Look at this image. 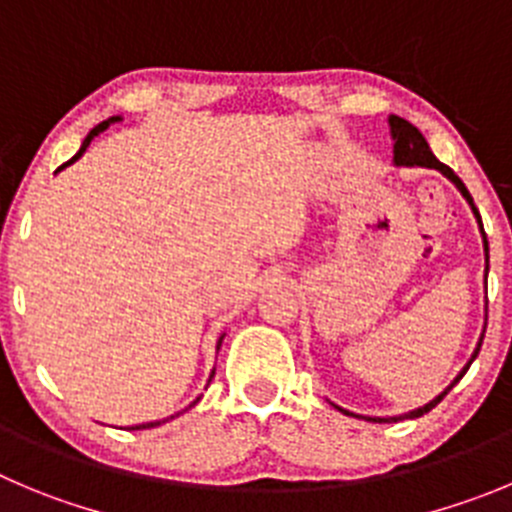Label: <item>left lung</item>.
I'll return each instance as SVG.
<instances>
[{
  "mask_svg": "<svg viewBox=\"0 0 512 512\" xmlns=\"http://www.w3.org/2000/svg\"><path fill=\"white\" fill-rule=\"evenodd\" d=\"M389 131H391V138H394V164H396V166H427V169H437L439 174L447 176V179H450L452 184H455L457 189H460L462 197H465L467 202H470L472 214H475L477 224H480V232H482V247H485V283H487V270H490V247H487V234H485V229H482L480 212H477V207H475V202H472V197H470V191H467V186L462 184V179L455 174V171L450 169V166L442 164V161H439L437 156L432 154V148H429L427 138H424L422 133H419L417 126H412V123L404 121V118H399V116H389ZM485 310H487V308H485ZM485 321H487V315H485ZM482 338H485V331H482L480 341H477V348H475V351H472V358L465 364V369H462L460 374H457V379L452 381V384L447 386V389H444L442 394L434 396V399L429 401V404H424V407L414 409V412L399 414V417H364V419H369V422H379V424H381V422H399V419H417V417H422V414H427L429 409L437 407L439 401H442L444 396L450 394L452 386H455L457 381H460L462 376H465V371L470 369V364L477 358V353H480ZM336 409H341V407H336ZM341 412H343V414H351V417H358V414L346 412V409H341ZM358 419H361V417H358Z\"/></svg>",
  "mask_w": 512,
  "mask_h": 512,
  "instance_id": "1",
  "label": "left lung"
}]
</instances>
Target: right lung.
<instances>
[{"label": "right lung", "instance_id": "add662e5", "mask_svg": "<svg viewBox=\"0 0 512 512\" xmlns=\"http://www.w3.org/2000/svg\"><path fill=\"white\" fill-rule=\"evenodd\" d=\"M116 121H121V116H113V118H108V121L98 123V126H95V128H93V131H90V133H88V136H85V141H83V146H80V151H78V154H75V156H73V159H70V161H65V164H62V166H60V169H57V171H62V169H65V166H70V164H73V161H78V159H80V156H83V154H85V148H88V146H90V141H93V138H95V136H98V133H103V131H105V128L111 126V123H116ZM222 341H224V333H222V336H219V341H217V351H219V346H222ZM212 376H214V371H212ZM212 376H209V379H212ZM197 401H199V399H197ZM197 401H191L189 407H194V404H197ZM179 414H181V412H179ZM179 414H174V417H179ZM174 417H169V419H174ZM169 419H161V422H146V424H136V427H131V429H151V427H159V424L169 422Z\"/></svg>", "mask_w": 512, "mask_h": 512}]
</instances>
